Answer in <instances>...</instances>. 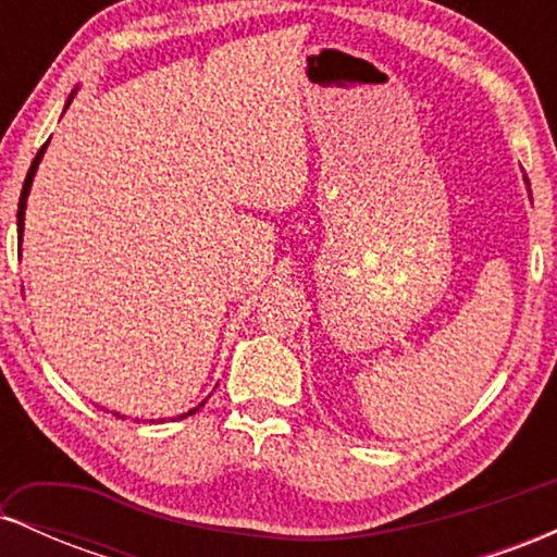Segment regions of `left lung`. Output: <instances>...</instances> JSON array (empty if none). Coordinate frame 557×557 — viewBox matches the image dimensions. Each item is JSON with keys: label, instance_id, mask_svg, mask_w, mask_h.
I'll return each mask as SVG.
<instances>
[{"label": "left lung", "instance_id": "1", "mask_svg": "<svg viewBox=\"0 0 557 557\" xmlns=\"http://www.w3.org/2000/svg\"><path fill=\"white\" fill-rule=\"evenodd\" d=\"M529 194H532V190H529Z\"/></svg>", "mask_w": 557, "mask_h": 557}]
</instances>
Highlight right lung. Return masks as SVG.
Segmentation results:
<instances>
[{
    "label": "right lung",
    "instance_id": "1",
    "mask_svg": "<svg viewBox=\"0 0 557 557\" xmlns=\"http://www.w3.org/2000/svg\"><path fill=\"white\" fill-rule=\"evenodd\" d=\"M78 94V91H73L67 96V101H65V110L70 107V101H73V96ZM62 110V112H65ZM47 146H49V140L47 144L41 146V149H38V154H36V159L34 162H30V170H28V175H25V183H23V190H21V201H17V235H21V243H23V227H25V203H28V194H30V185H34V177H36V170H38V164H41V159H44V151H47ZM207 403V400H203ZM203 403H198L196 408H190L188 413H183V417H190V413H196L198 408L203 406ZM114 417H120V413H114Z\"/></svg>",
    "mask_w": 557,
    "mask_h": 557
}]
</instances>
